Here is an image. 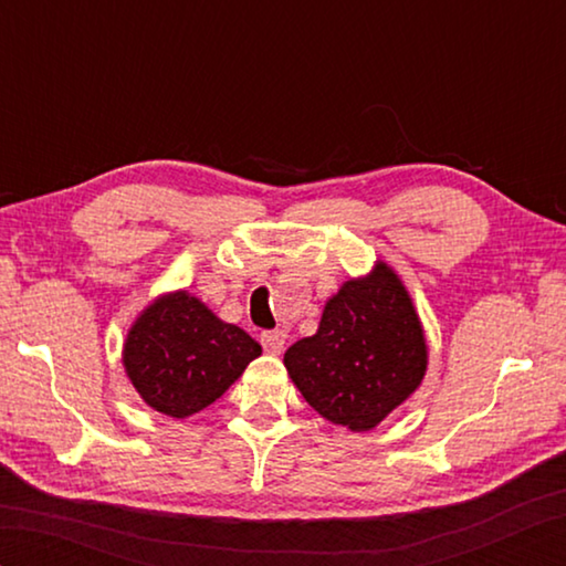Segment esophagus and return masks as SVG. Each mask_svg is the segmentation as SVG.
Listing matches in <instances>:
<instances>
[{
	"mask_svg": "<svg viewBox=\"0 0 566 566\" xmlns=\"http://www.w3.org/2000/svg\"><path fill=\"white\" fill-rule=\"evenodd\" d=\"M262 347H264V353H270V355H280L282 350H284V340H286V333L284 331H268V333H262Z\"/></svg>",
	"mask_w": 566,
	"mask_h": 566,
	"instance_id": "1",
	"label": "esophagus"
}]
</instances>
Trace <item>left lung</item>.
Instances as JSON below:
<instances>
[{
    "label": "left lung",
    "instance_id": "obj_1",
    "mask_svg": "<svg viewBox=\"0 0 566 566\" xmlns=\"http://www.w3.org/2000/svg\"><path fill=\"white\" fill-rule=\"evenodd\" d=\"M286 375L306 403L353 432L377 428L418 391L428 340L401 276L377 260L340 284L318 331L284 353Z\"/></svg>",
    "mask_w": 566,
    "mask_h": 566
}]
</instances>
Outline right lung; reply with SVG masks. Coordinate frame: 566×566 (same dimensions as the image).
<instances>
[{"mask_svg":"<svg viewBox=\"0 0 566 566\" xmlns=\"http://www.w3.org/2000/svg\"><path fill=\"white\" fill-rule=\"evenodd\" d=\"M260 355L243 328L175 290L155 296L130 323L122 363L143 403L182 420L211 406Z\"/></svg>","mask_w":566,"mask_h":566,"instance_id":"add662e5","label":"right lung"}]
</instances>
